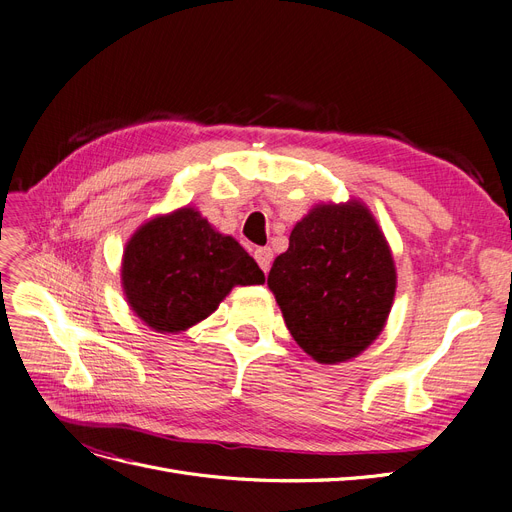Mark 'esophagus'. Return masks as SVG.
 Returning <instances> with one entry per match:
<instances>
[{"instance_id":"34e87169","label":"esophagus","mask_w":512,"mask_h":512,"mask_svg":"<svg viewBox=\"0 0 512 512\" xmlns=\"http://www.w3.org/2000/svg\"><path fill=\"white\" fill-rule=\"evenodd\" d=\"M255 259H257V263H259V268L268 274L270 272V265H272V259H274V253H272V249H268V247H259L257 251H255Z\"/></svg>"}]
</instances>
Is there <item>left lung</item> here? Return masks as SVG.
Here are the masks:
<instances>
[{"label": "left lung", "mask_w": 512, "mask_h": 512, "mask_svg": "<svg viewBox=\"0 0 512 512\" xmlns=\"http://www.w3.org/2000/svg\"><path fill=\"white\" fill-rule=\"evenodd\" d=\"M395 282L389 244L358 201L311 209L268 276L286 328L320 364L347 362L381 335Z\"/></svg>", "instance_id": "left-lung-1"}]
</instances>
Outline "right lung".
Returning a JSON list of instances; mask_svg holds the SVG:
<instances>
[{"mask_svg": "<svg viewBox=\"0 0 512 512\" xmlns=\"http://www.w3.org/2000/svg\"><path fill=\"white\" fill-rule=\"evenodd\" d=\"M255 259L194 207L157 215L125 244L121 284L129 307L157 332L205 320L236 284H263Z\"/></svg>", "mask_w": 512, "mask_h": 512, "instance_id": "obj_1", "label": "right lung"}]
</instances>
